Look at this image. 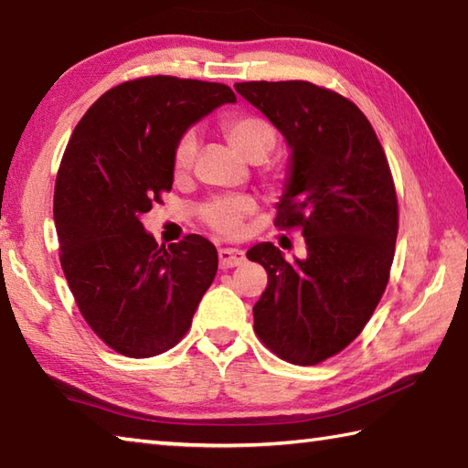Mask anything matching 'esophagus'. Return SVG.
<instances>
[{
    "label": "esophagus",
    "instance_id": "obj_1",
    "mask_svg": "<svg viewBox=\"0 0 468 468\" xmlns=\"http://www.w3.org/2000/svg\"><path fill=\"white\" fill-rule=\"evenodd\" d=\"M219 257V267L221 269H229V267H239L244 263V250L240 249H219L218 252Z\"/></svg>",
    "mask_w": 468,
    "mask_h": 468
}]
</instances>
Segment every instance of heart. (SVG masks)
Instances as JSON below:
<instances>
[{
	"label": "heart",
	"instance_id": "1",
	"mask_svg": "<svg viewBox=\"0 0 468 468\" xmlns=\"http://www.w3.org/2000/svg\"><path fill=\"white\" fill-rule=\"evenodd\" d=\"M221 129H224L229 145L252 162L265 160L277 142V133L271 122L263 117H257V114H240V117L226 119L221 122ZM197 147H199V137H197L195 131H186V133L180 135L175 145V154H172V168H175L176 176H183L191 170ZM252 211H255V199L249 195L213 197L207 203H203L199 209L205 224L213 232L228 236V239L240 234L242 221Z\"/></svg>",
	"mask_w": 468,
	"mask_h": 468
}]
</instances>
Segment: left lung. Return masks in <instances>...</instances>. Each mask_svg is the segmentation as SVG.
<instances>
[{
  "instance_id": "obj_1",
  "label": "left lung",
  "mask_w": 468,
  "mask_h": 468,
  "mask_svg": "<svg viewBox=\"0 0 468 468\" xmlns=\"http://www.w3.org/2000/svg\"><path fill=\"white\" fill-rule=\"evenodd\" d=\"M236 92L290 147L280 228H302L306 259L271 242L247 257L267 271L255 331L285 362L314 366L354 341L388 283L399 229L388 160L354 102L310 81H242Z\"/></svg>"
}]
</instances>
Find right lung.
I'll return each instance as SVG.
<instances>
[{
  "instance_id": "right-lung-1",
  "label": "right lung",
  "mask_w": 468,
  "mask_h": 468,
  "mask_svg": "<svg viewBox=\"0 0 468 468\" xmlns=\"http://www.w3.org/2000/svg\"><path fill=\"white\" fill-rule=\"evenodd\" d=\"M234 102L224 84L142 78L104 92L73 129L53 203L61 267L81 316L122 356L175 347L216 277L207 239L158 247L142 216L175 183L180 135Z\"/></svg>"
}]
</instances>
